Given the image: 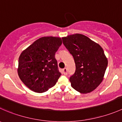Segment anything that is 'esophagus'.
Listing matches in <instances>:
<instances>
[{"label": "esophagus", "mask_w": 122, "mask_h": 122, "mask_svg": "<svg viewBox=\"0 0 122 122\" xmlns=\"http://www.w3.org/2000/svg\"><path fill=\"white\" fill-rule=\"evenodd\" d=\"M62 73H63L64 75L67 74V68H64L62 69Z\"/></svg>", "instance_id": "esophagus-1"}]
</instances>
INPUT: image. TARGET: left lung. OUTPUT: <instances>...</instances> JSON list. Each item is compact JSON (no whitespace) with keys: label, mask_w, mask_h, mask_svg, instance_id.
<instances>
[{"label":"left lung","mask_w":122,"mask_h":122,"mask_svg":"<svg viewBox=\"0 0 122 122\" xmlns=\"http://www.w3.org/2000/svg\"><path fill=\"white\" fill-rule=\"evenodd\" d=\"M62 39L76 64V71L70 78L71 86L81 93H90L102 83L107 66L103 48L82 34L70 35Z\"/></svg>","instance_id":"8db88e82"}]
</instances>
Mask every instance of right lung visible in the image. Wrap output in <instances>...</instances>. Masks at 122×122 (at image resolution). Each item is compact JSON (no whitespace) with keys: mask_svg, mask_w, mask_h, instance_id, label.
Instances as JSON below:
<instances>
[{"mask_svg":"<svg viewBox=\"0 0 122 122\" xmlns=\"http://www.w3.org/2000/svg\"><path fill=\"white\" fill-rule=\"evenodd\" d=\"M61 44V38L44 36L22 51L19 58L18 73L29 89L44 93L56 84L61 74L55 54Z\"/></svg>","mask_w":122,"mask_h":122,"instance_id":"1","label":"right lung"}]
</instances>
